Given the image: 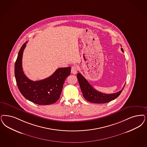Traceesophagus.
<instances>
[{"mask_svg":"<svg viewBox=\"0 0 147 147\" xmlns=\"http://www.w3.org/2000/svg\"><path fill=\"white\" fill-rule=\"evenodd\" d=\"M78 70H79V67L76 66V65H74V66H73L71 67V73L72 74H76V73H77V71H78Z\"/></svg>","mask_w":147,"mask_h":147,"instance_id":"34e87169","label":"esophagus"}]
</instances>
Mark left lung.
<instances>
[{
	"instance_id": "obj_1",
	"label": "left lung",
	"mask_w": 147,
	"mask_h": 147,
	"mask_svg": "<svg viewBox=\"0 0 147 147\" xmlns=\"http://www.w3.org/2000/svg\"><path fill=\"white\" fill-rule=\"evenodd\" d=\"M121 50L124 52L123 48H121ZM77 78L84 98L86 100L93 103H106L115 99L120 95L125 86L124 85L120 91L112 94H106L96 90L80 73L77 74Z\"/></svg>"
}]
</instances>
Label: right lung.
Wrapping results in <instances>:
<instances>
[{"mask_svg": "<svg viewBox=\"0 0 147 147\" xmlns=\"http://www.w3.org/2000/svg\"><path fill=\"white\" fill-rule=\"evenodd\" d=\"M26 42L18 53L15 66L17 85L21 94L28 100L38 105H50L60 98L67 77L71 74V67L59 68L51 76L39 81H32L22 69V56Z\"/></svg>", "mask_w": 147, "mask_h": 147, "instance_id": "obj_1", "label": "right lung"}]
</instances>
